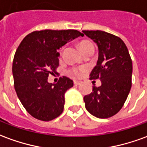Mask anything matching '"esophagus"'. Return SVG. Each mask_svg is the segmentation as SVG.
Returning <instances> with one entry per match:
<instances>
[{
    "label": "esophagus",
    "instance_id": "esophagus-1",
    "mask_svg": "<svg viewBox=\"0 0 147 147\" xmlns=\"http://www.w3.org/2000/svg\"><path fill=\"white\" fill-rule=\"evenodd\" d=\"M81 81H78V80H76V81H74V84L75 85H80V84H81Z\"/></svg>",
    "mask_w": 147,
    "mask_h": 147
}]
</instances>
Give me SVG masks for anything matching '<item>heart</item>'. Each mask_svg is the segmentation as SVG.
I'll list each match as a JSON object with an SVG mask.
<instances>
[{
	"instance_id": "1",
	"label": "heart",
	"mask_w": 147,
	"mask_h": 147,
	"mask_svg": "<svg viewBox=\"0 0 147 147\" xmlns=\"http://www.w3.org/2000/svg\"><path fill=\"white\" fill-rule=\"evenodd\" d=\"M88 45H91V43H89L88 41L81 42L80 44V50H82L85 46H87ZM85 71H86V67H73L72 69H71L70 73L72 76H74L79 77L81 76Z\"/></svg>"
}]
</instances>
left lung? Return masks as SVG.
Instances as JSON below:
<instances>
[{
	"mask_svg": "<svg viewBox=\"0 0 147 147\" xmlns=\"http://www.w3.org/2000/svg\"><path fill=\"white\" fill-rule=\"evenodd\" d=\"M98 46V57L90 80L99 79L101 86L84 97L85 107L92 115L107 119L123 107L131 88L132 60L124 42L103 31H83Z\"/></svg>",
	"mask_w": 147,
	"mask_h": 147,
	"instance_id": "8db88e82",
	"label": "left lung"
}]
</instances>
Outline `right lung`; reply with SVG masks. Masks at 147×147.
Masks as SVG:
<instances>
[{"instance_id":"add662e5","label":"right lung","mask_w":147,"mask_h":147,"mask_svg":"<svg viewBox=\"0 0 147 147\" xmlns=\"http://www.w3.org/2000/svg\"><path fill=\"white\" fill-rule=\"evenodd\" d=\"M79 36L84 34L73 29L36 31L16 49L13 63L15 90L24 107L36 119L51 121L63 112L64 95L73 81L63 76L52 84L48 78L59 66L58 50Z\"/></svg>"}]
</instances>
